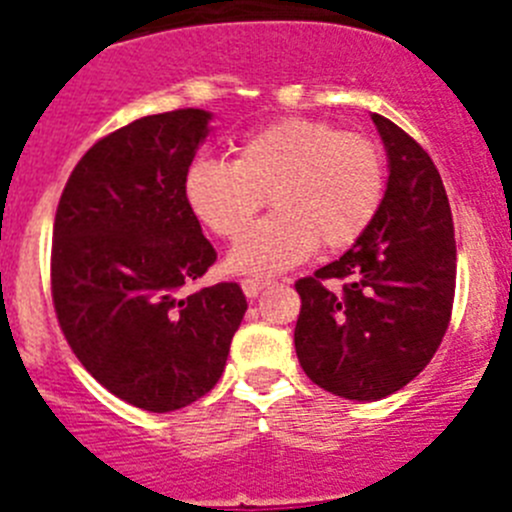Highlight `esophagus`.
<instances>
[{
  "label": "esophagus",
  "mask_w": 512,
  "mask_h": 512,
  "mask_svg": "<svg viewBox=\"0 0 512 512\" xmlns=\"http://www.w3.org/2000/svg\"><path fill=\"white\" fill-rule=\"evenodd\" d=\"M266 284L269 282H264V279H243L241 287L243 292H246V297H259L266 289Z\"/></svg>",
  "instance_id": "34e87169"
}]
</instances>
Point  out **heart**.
Instances as JSON below:
<instances>
[{
	"label": "heart",
	"instance_id": "1",
	"mask_svg": "<svg viewBox=\"0 0 512 512\" xmlns=\"http://www.w3.org/2000/svg\"><path fill=\"white\" fill-rule=\"evenodd\" d=\"M384 184V156L372 138L287 117L248 135L233 161L189 164L184 200L207 230L235 241L269 194L277 212L230 251L228 269L271 277L302 264L318 243L330 251L354 246L379 215Z\"/></svg>",
	"mask_w": 512,
	"mask_h": 512
}]
</instances>
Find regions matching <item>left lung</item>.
Wrapping results in <instances>:
<instances>
[{
    "label": "left lung",
    "instance_id": "left-lung-1",
    "mask_svg": "<svg viewBox=\"0 0 512 512\" xmlns=\"http://www.w3.org/2000/svg\"><path fill=\"white\" fill-rule=\"evenodd\" d=\"M372 120L390 164L379 215L341 259L295 284L302 369L359 402L382 400L423 372L449 328L456 287L454 220L436 164L395 122Z\"/></svg>",
    "mask_w": 512,
    "mask_h": 512
}]
</instances>
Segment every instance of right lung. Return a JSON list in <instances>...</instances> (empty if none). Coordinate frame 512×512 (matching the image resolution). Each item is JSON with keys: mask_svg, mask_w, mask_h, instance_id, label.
Wrapping results in <instances>:
<instances>
[{"mask_svg": "<svg viewBox=\"0 0 512 512\" xmlns=\"http://www.w3.org/2000/svg\"><path fill=\"white\" fill-rule=\"evenodd\" d=\"M205 110L148 115L97 140L61 194L51 289L58 325L102 387L148 413L212 390L246 315L235 282L184 292L217 253L184 200Z\"/></svg>", "mask_w": 512, "mask_h": 512, "instance_id": "add662e5", "label": "right lung"}]
</instances>
